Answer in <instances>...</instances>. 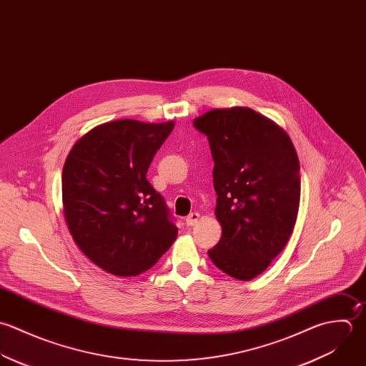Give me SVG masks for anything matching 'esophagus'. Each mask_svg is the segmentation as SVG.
<instances>
[{
    "instance_id": "esophagus-1",
    "label": "esophagus",
    "mask_w": 366,
    "mask_h": 366,
    "mask_svg": "<svg viewBox=\"0 0 366 366\" xmlns=\"http://www.w3.org/2000/svg\"><path fill=\"white\" fill-rule=\"evenodd\" d=\"M199 219H200V214L199 213H190L187 217H186V224L187 226H196L199 223Z\"/></svg>"
}]
</instances>
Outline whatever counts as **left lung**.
Here are the masks:
<instances>
[{
	"mask_svg": "<svg viewBox=\"0 0 366 366\" xmlns=\"http://www.w3.org/2000/svg\"><path fill=\"white\" fill-rule=\"evenodd\" d=\"M193 126L209 139L223 230L209 257L230 277L249 281L292 234L301 196L295 147L284 129L249 108L213 109Z\"/></svg>",
	"mask_w": 366,
	"mask_h": 366,
	"instance_id": "8db88e82",
	"label": "left lung"
}]
</instances>
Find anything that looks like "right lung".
<instances>
[{"label":"right lung","mask_w":366,"mask_h":366,"mask_svg":"<svg viewBox=\"0 0 366 366\" xmlns=\"http://www.w3.org/2000/svg\"><path fill=\"white\" fill-rule=\"evenodd\" d=\"M174 122L99 124L71 149L62 170L64 216L81 251L102 269L147 271L177 237L164 199L146 179Z\"/></svg>","instance_id":"obj_1"}]
</instances>
